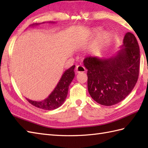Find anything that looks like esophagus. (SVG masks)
Segmentation results:
<instances>
[{
    "label": "esophagus",
    "instance_id": "34e87169",
    "mask_svg": "<svg viewBox=\"0 0 148 148\" xmlns=\"http://www.w3.org/2000/svg\"><path fill=\"white\" fill-rule=\"evenodd\" d=\"M86 71V69L83 65H77L76 68V73H81V72H84Z\"/></svg>",
    "mask_w": 148,
    "mask_h": 148
}]
</instances>
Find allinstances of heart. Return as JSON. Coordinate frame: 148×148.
<instances>
[{"instance_id": "heart-1", "label": "heart", "mask_w": 148, "mask_h": 148, "mask_svg": "<svg viewBox=\"0 0 148 148\" xmlns=\"http://www.w3.org/2000/svg\"><path fill=\"white\" fill-rule=\"evenodd\" d=\"M111 34L109 32H103L97 37L92 45V48L94 50H98L108 42L111 39Z\"/></svg>"}]
</instances>
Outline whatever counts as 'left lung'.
<instances>
[{
	"label": "left lung",
	"mask_w": 148,
	"mask_h": 148,
	"mask_svg": "<svg viewBox=\"0 0 148 148\" xmlns=\"http://www.w3.org/2000/svg\"><path fill=\"white\" fill-rule=\"evenodd\" d=\"M117 54L108 59L88 56L83 60L88 70V90L100 104L110 106L122 101L132 91L139 73L140 49L133 34L127 32Z\"/></svg>",
	"instance_id": "obj_1"
}]
</instances>
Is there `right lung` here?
Here are the masks:
<instances>
[{"label":"right lung","mask_w":148,"mask_h":148,"mask_svg":"<svg viewBox=\"0 0 148 148\" xmlns=\"http://www.w3.org/2000/svg\"><path fill=\"white\" fill-rule=\"evenodd\" d=\"M37 25H39V23L32 24V26ZM74 68L75 65H73L65 71L57 85L48 98L42 101H34L28 99L27 100L34 106L42 109L49 111L58 108L64 103L67 98L69 86L75 76Z\"/></svg>","instance_id":"add662e5"}]
</instances>
